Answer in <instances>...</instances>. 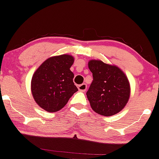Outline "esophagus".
Here are the masks:
<instances>
[{
  "instance_id": "obj_1",
  "label": "esophagus",
  "mask_w": 159,
  "mask_h": 159,
  "mask_svg": "<svg viewBox=\"0 0 159 159\" xmlns=\"http://www.w3.org/2000/svg\"><path fill=\"white\" fill-rule=\"evenodd\" d=\"M78 89L81 91H85L87 90V85L85 84H81L80 85H78Z\"/></svg>"
}]
</instances>
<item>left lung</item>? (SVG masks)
I'll return each mask as SVG.
<instances>
[{
  "mask_svg": "<svg viewBox=\"0 0 159 159\" xmlns=\"http://www.w3.org/2000/svg\"><path fill=\"white\" fill-rule=\"evenodd\" d=\"M89 68L93 81L86 94L91 108L104 116H111L121 111L130 97L127 76L118 67L100 60L89 61Z\"/></svg>",
  "mask_w": 159,
  "mask_h": 159,
  "instance_id": "8db88e82",
  "label": "left lung"
}]
</instances>
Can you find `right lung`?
Returning <instances> with one entry per match:
<instances>
[{
    "label": "right lung",
    "mask_w": 159,
    "mask_h": 159,
    "mask_svg": "<svg viewBox=\"0 0 159 159\" xmlns=\"http://www.w3.org/2000/svg\"><path fill=\"white\" fill-rule=\"evenodd\" d=\"M74 57L69 54L54 56L44 61L34 73L31 92L36 103L48 112L61 110L78 88L70 68Z\"/></svg>",
    "instance_id": "1"
}]
</instances>
